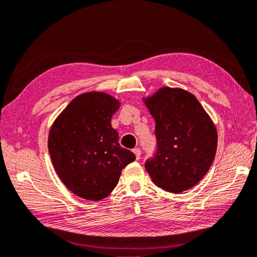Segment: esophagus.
<instances>
[{"mask_svg":"<svg viewBox=\"0 0 257 257\" xmlns=\"http://www.w3.org/2000/svg\"><path fill=\"white\" fill-rule=\"evenodd\" d=\"M133 153H134V155H136L137 159H140V156H141V149L140 148H134Z\"/></svg>","mask_w":257,"mask_h":257,"instance_id":"34e87169","label":"esophagus"}]
</instances>
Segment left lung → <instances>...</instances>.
<instances>
[{
    "label": "left lung",
    "instance_id": "1",
    "mask_svg": "<svg viewBox=\"0 0 257 257\" xmlns=\"http://www.w3.org/2000/svg\"><path fill=\"white\" fill-rule=\"evenodd\" d=\"M145 102L156 121L157 142L146 170L163 190H188L204 178L214 161L215 126L196 96L182 89L163 87Z\"/></svg>",
    "mask_w": 257,
    "mask_h": 257
}]
</instances>
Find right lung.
Listing matches in <instances>:
<instances>
[{"label":"right lung","instance_id":"right-lung-1","mask_svg":"<svg viewBox=\"0 0 257 257\" xmlns=\"http://www.w3.org/2000/svg\"><path fill=\"white\" fill-rule=\"evenodd\" d=\"M119 102L107 93L90 92L70 101L49 134V153L57 174L75 195L98 201L118 183L121 170L136 159L121 148L111 117Z\"/></svg>","mask_w":257,"mask_h":257}]
</instances>
